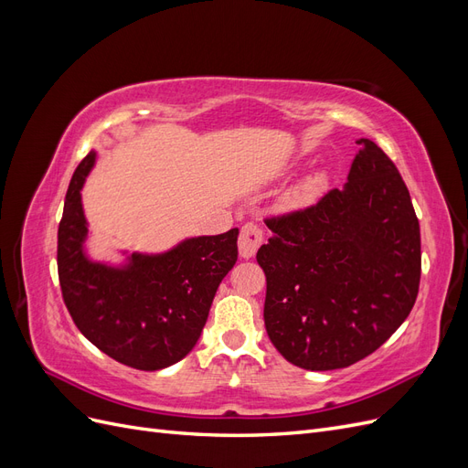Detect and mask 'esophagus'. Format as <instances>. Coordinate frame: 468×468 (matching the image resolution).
<instances>
[{"label":"esophagus","mask_w":468,"mask_h":468,"mask_svg":"<svg viewBox=\"0 0 468 468\" xmlns=\"http://www.w3.org/2000/svg\"><path fill=\"white\" fill-rule=\"evenodd\" d=\"M263 244V230L258 222H246L239 230L238 238V248H239V256L242 258H251L253 253L258 251V248Z\"/></svg>","instance_id":"obj_1"}]
</instances>
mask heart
Wrapping results in <instances>:
<instances>
[{"instance_id": "b5f03b06", "label": "heart", "mask_w": 468, "mask_h": 468, "mask_svg": "<svg viewBox=\"0 0 468 468\" xmlns=\"http://www.w3.org/2000/svg\"><path fill=\"white\" fill-rule=\"evenodd\" d=\"M322 186H324V179H322V177L310 179V181L306 183V186L303 187V191H301V195H299V199H310V197H313Z\"/></svg>"}]
</instances>
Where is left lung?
<instances>
[{
	"instance_id": "1",
	"label": "left lung",
	"mask_w": 468,
	"mask_h": 468,
	"mask_svg": "<svg viewBox=\"0 0 468 468\" xmlns=\"http://www.w3.org/2000/svg\"><path fill=\"white\" fill-rule=\"evenodd\" d=\"M344 189L265 217L258 250L271 344L308 371L344 369L377 351L412 310L421 275L420 222L406 183L359 140Z\"/></svg>"
}]
</instances>
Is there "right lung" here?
<instances>
[{"label": "right lung", "instance_id": "obj_1", "mask_svg": "<svg viewBox=\"0 0 468 468\" xmlns=\"http://www.w3.org/2000/svg\"><path fill=\"white\" fill-rule=\"evenodd\" d=\"M80 162L58 226V281L78 330L115 361L158 371L183 359L199 339L220 281L238 260V229L191 238L164 256H133L111 269L83 256L88 226L80 189L93 165Z\"/></svg>", "mask_w": 468, "mask_h": 468}]
</instances>
